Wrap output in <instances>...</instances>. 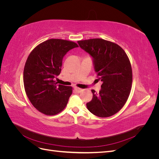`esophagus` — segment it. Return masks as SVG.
<instances>
[{
  "instance_id": "obj_1",
  "label": "esophagus",
  "mask_w": 159,
  "mask_h": 159,
  "mask_svg": "<svg viewBox=\"0 0 159 159\" xmlns=\"http://www.w3.org/2000/svg\"><path fill=\"white\" fill-rule=\"evenodd\" d=\"M74 89H75L78 93H80V92H81V91H83L82 89L79 88H77V87H75V88H74Z\"/></svg>"
}]
</instances>
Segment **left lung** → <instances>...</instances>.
<instances>
[{
  "label": "left lung",
  "instance_id": "1",
  "mask_svg": "<svg viewBox=\"0 0 159 159\" xmlns=\"http://www.w3.org/2000/svg\"><path fill=\"white\" fill-rule=\"evenodd\" d=\"M78 43L91 57L97 81L102 82L99 93L91 90L93 98L86 106L96 116H111L123 107L131 89L132 69L126 53L119 45L101 38Z\"/></svg>",
  "mask_w": 159,
  "mask_h": 159
}]
</instances>
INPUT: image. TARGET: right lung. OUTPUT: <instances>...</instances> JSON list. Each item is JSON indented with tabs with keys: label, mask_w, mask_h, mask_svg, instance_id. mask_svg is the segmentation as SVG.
<instances>
[{
	"label": "right lung",
	"mask_w": 159,
	"mask_h": 159,
	"mask_svg": "<svg viewBox=\"0 0 159 159\" xmlns=\"http://www.w3.org/2000/svg\"><path fill=\"white\" fill-rule=\"evenodd\" d=\"M78 47L71 41L50 39L37 46L28 56L24 69V85L30 102L40 112L54 115L66 107L72 88L57 84L54 79L60 74L67 52Z\"/></svg>",
	"instance_id": "obj_1"
}]
</instances>
